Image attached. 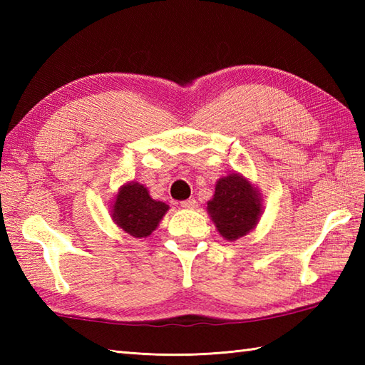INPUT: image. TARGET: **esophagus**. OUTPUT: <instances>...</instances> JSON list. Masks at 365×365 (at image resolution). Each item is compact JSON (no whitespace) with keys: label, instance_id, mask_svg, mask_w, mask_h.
<instances>
[{"label":"esophagus","instance_id":"34e87169","mask_svg":"<svg viewBox=\"0 0 365 365\" xmlns=\"http://www.w3.org/2000/svg\"><path fill=\"white\" fill-rule=\"evenodd\" d=\"M180 205H182L183 208H196V207H197V200L190 197V199H187V200H182Z\"/></svg>","mask_w":365,"mask_h":365}]
</instances>
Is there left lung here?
Masks as SVG:
<instances>
[{"mask_svg": "<svg viewBox=\"0 0 365 365\" xmlns=\"http://www.w3.org/2000/svg\"><path fill=\"white\" fill-rule=\"evenodd\" d=\"M207 210L224 238L237 240L259 221L262 213L259 192L242 175L230 174L216 183L215 196L208 200Z\"/></svg>", "mask_w": 365, "mask_h": 365, "instance_id": "left-lung-1", "label": "left lung"}]
</instances>
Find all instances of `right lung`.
<instances>
[{"label": "right lung", "mask_w": 365, "mask_h": 365, "mask_svg": "<svg viewBox=\"0 0 365 365\" xmlns=\"http://www.w3.org/2000/svg\"><path fill=\"white\" fill-rule=\"evenodd\" d=\"M169 205L150 197L144 185L127 183L118 192L113 218L127 234L136 238L149 237L157 229Z\"/></svg>", "instance_id": "right-lung-1"}]
</instances>
